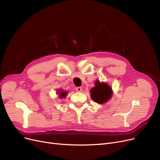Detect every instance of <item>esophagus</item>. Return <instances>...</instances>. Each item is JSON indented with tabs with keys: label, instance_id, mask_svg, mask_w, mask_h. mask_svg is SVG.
I'll return each mask as SVG.
<instances>
[{
	"label": "esophagus",
	"instance_id": "obj_1",
	"mask_svg": "<svg viewBox=\"0 0 160 160\" xmlns=\"http://www.w3.org/2000/svg\"><path fill=\"white\" fill-rule=\"evenodd\" d=\"M75 89H76V91H77V92H81V91H82V88H81V87H77V88Z\"/></svg>",
	"mask_w": 160,
	"mask_h": 160
}]
</instances>
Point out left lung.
Listing matches in <instances>:
<instances>
[{
	"label": "left lung",
	"instance_id": "left-lung-1",
	"mask_svg": "<svg viewBox=\"0 0 160 160\" xmlns=\"http://www.w3.org/2000/svg\"><path fill=\"white\" fill-rule=\"evenodd\" d=\"M112 94V90L110 87L104 83L96 81L95 86L91 90V98L95 102L103 103L108 101Z\"/></svg>",
	"mask_w": 160,
	"mask_h": 160
}]
</instances>
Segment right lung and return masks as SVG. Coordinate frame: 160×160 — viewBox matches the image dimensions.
<instances>
[{
	"mask_svg": "<svg viewBox=\"0 0 160 160\" xmlns=\"http://www.w3.org/2000/svg\"><path fill=\"white\" fill-rule=\"evenodd\" d=\"M57 93L59 95V98H65V96H67V92H65V91H59L57 92Z\"/></svg>",
	"mask_w": 160,
	"mask_h": 160,
	"instance_id": "right-lung-1",
	"label": "right lung"
}]
</instances>
